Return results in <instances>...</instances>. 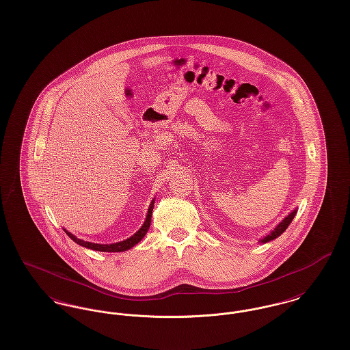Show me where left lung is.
Instances as JSON below:
<instances>
[{"label":"left lung","mask_w":350,"mask_h":350,"mask_svg":"<svg viewBox=\"0 0 350 350\" xmlns=\"http://www.w3.org/2000/svg\"><path fill=\"white\" fill-rule=\"evenodd\" d=\"M297 215V210H294V211H291L287 217H284L282 221L271 231V232L269 233V234H267L264 239H261L260 240V243H267V241H271V240H274V239H277L278 236H281L286 230H287V227H288V224L293 221V219H294V217Z\"/></svg>","instance_id":"obj_1"}]
</instances>
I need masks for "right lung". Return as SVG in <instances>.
Listing matches in <instances>:
<instances>
[{
	"instance_id": "right-lung-1",
	"label": "right lung",
	"mask_w": 350,
	"mask_h": 350,
	"mask_svg": "<svg viewBox=\"0 0 350 350\" xmlns=\"http://www.w3.org/2000/svg\"><path fill=\"white\" fill-rule=\"evenodd\" d=\"M153 203L154 200L150 202V208H148V214L147 217L144 220V224L142 226V228L136 233H133L131 237L123 240V241H119V243H114V244H96V243H89V241H83L81 239H77L73 233L68 232L67 230H64L68 236L75 241L79 245L85 247L88 250H98V252H124V250H131L133 245H136L148 231L150 226V217H152V210H153Z\"/></svg>"
}]
</instances>
